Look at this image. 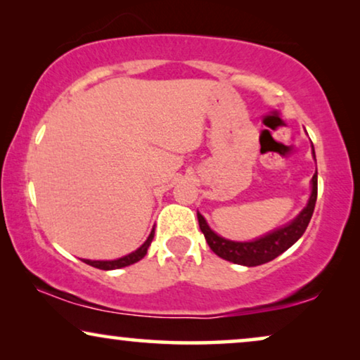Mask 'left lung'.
Returning a JSON list of instances; mask_svg holds the SVG:
<instances>
[{
    "mask_svg": "<svg viewBox=\"0 0 360 360\" xmlns=\"http://www.w3.org/2000/svg\"><path fill=\"white\" fill-rule=\"evenodd\" d=\"M316 198H318V172L313 176V191H311L308 205L301 210L298 217H296L291 224L285 225V227L278 229L275 232L268 233V236L253 242L225 240V238L219 237L217 233H214L212 230L209 229L207 222H205V219L200 214H198L199 227L202 230L210 250H212L215 255H219L220 258H224V260L227 262L237 263V265H263V263L271 262L273 258H276L285 250H288V248L303 236L311 217H313Z\"/></svg>",
    "mask_w": 360,
    "mask_h": 360,
    "instance_id": "left-lung-1",
    "label": "left lung"
}]
</instances>
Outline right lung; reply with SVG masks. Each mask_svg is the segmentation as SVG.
I'll return each mask as SVG.
<instances>
[{"mask_svg":"<svg viewBox=\"0 0 360 360\" xmlns=\"http://www.w3.org/2000/svg\"><path fill=\"white\" fill-rule=\"evenodd\" d=\"M153 237H155V229L151 230L150 237L146 238V242L143 243V245L135 250L130 255L123 257V258H118V260H110V262H100V260H84L87 265L90 266H95V268H100V270H117V268H123V266H128V265H133V263L140 262L143 257L146 255L148 252V247L151 245V240Z\"/></svg>","mask_w":360,"mask_h":360,"instance_id":"add662e5","label":"right lung"}]
</instances>
